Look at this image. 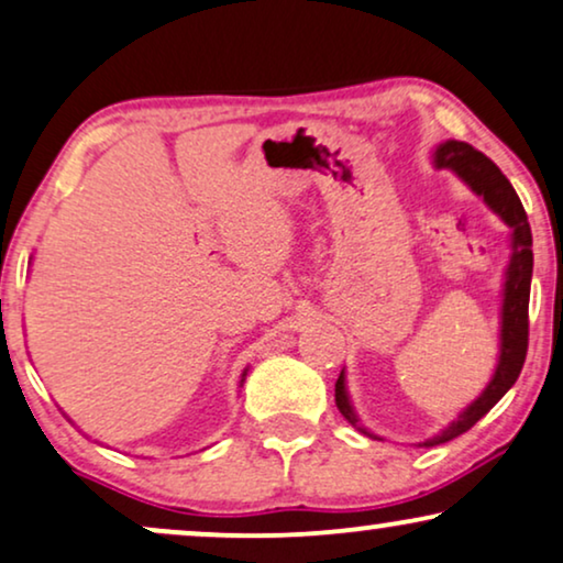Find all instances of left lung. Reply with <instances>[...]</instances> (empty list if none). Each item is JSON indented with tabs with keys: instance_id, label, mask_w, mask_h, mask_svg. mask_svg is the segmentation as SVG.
<instances>
[{
	"instance_id": "obj_1",
	"label": "left lung",
	"mask_w": 563,
	"mask_h": 563,
	"mask_svg": "<svg viewBox=\"0 0 563 563\" xmlns=\"http://www.w3.org/2000/svg\"><path fill=\"white\" fill-rule=\"evenodd\" d=\"M434 169H451L459 175L484 203L499 216L501 221L512 229V254H509L507 269H505V288H501V309H499V360L494 376L482 394L453 419L445 430H440L434 438L424 440L422 448H432L448 440L459 438L466 430H471L509 388L515 386L517 376H520L522 363L528 355V303H530V277H533V234H530V223L522 208L520 198H517L515 187L509 179L501 175L497 164L489 156L476 152L466 141H445L434 148L432 156ZM334 401L342 417L347 419L352 427H357L363 434H371L360 424L347 394V380H344V371L340 373L334 384ZM376 438V434H371Z\"/></svg>"
}]
</instances>
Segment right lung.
<instances>
[{"label":"right lung","instance_id":"add662e5","mask_svg":"<svg viewBox=\"0 0 563 563\" xmlns=\"http://www.w3.org/2000/svg\"><path fill=\"white\" fill-rule=\"evenodd\" d=\"M244 378H246V371L242 373V380H239V386H242V384H244Z\"/></svg>","mask_w":563,"mask_h":563}]
</instances>
